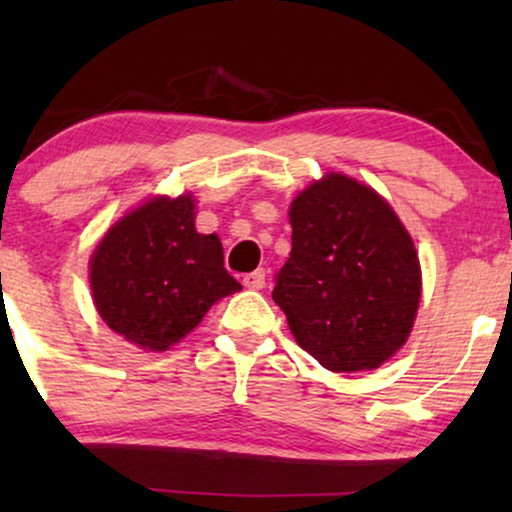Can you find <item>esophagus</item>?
Wrapping results in <instances>:
<instances>
[{
    "mask_svg": "<svg viewBox=\"0 0 512 512\" xmlns=\"http://www.w3.org/2000/svg\"><path fill=\"white\" fill-rule=\"evenodd\" d=\"M242 284L251 291H261L265 286V270H254V272H249V275H244Z\"/></svg>",
    "mask_w": 512,
    "mask_h": 512,
    "instance_id": "esophagus-1",
    "label": "esophagus"
}]
</instances>
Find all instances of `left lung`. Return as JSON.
<instances>
[{
  "label": "left lung",
  "instance_id": "8db88e82",
  "mask_svg": "<svg viewBox=\"0 0 512 512\" xmlns=\"http://www.w3.org/2000/svg\"><path fill=\"white\" fill-rule=\"evenodd\" d=\"M289 221L272 300L293 338L333 373L380 368L405 345L422 298L410 233L382 195L338 172L307 186Z\"/></svg>",
  "mask_w": 512,
  "mask_h": 512
}]
</instances>
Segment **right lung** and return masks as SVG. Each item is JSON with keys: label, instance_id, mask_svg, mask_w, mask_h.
<instances>
[{"label": "right lung", "instance_id": "right-lung-1", "mask_svg": "<svg viewBox=\"0 0 512 512\" xmlns=\"http://www.w3.org/2000/svg\"><path fill=\"white\" fill-rule=\"evenodd\" d=\"M90 289L111 331L165 352L242 286L223 268L219 237L195 230V200L184 193L151 198L107 230L90 256Z\"/></svg>", "mask_w": 512, "mask_h": 512}]
</instances>
